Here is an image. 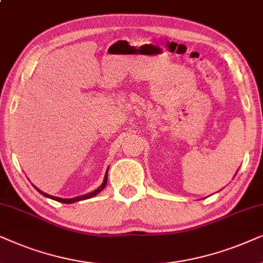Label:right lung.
<instances>
[{"mask_svg":"<svg viewBox=\"0 0 263 263\" xmlns=\"http://www.w3.org/2000/svg\"><path fill=\"white\" fill-rule=\"evenodd\" d=\"M107 181H108V171H107V173H106V176H104V180H103V183H102V185H101V186L99 187V189H96L95 191H92V192H90V194H86V195H84V196H79V197H74V198H60V197H54V196H50V195H48V194H44L43 191H41V190H38V192H41L42 195L43 196H45V197H48V198H51V199H55V201H58V202H61V203H73V202H78V201H82V199H87V198H91V197H93V196H96L97 194H100L101 191L103 190L104 189V186H106V184H107Z\"/></svg>","mask_w":263,"mask_h":263,"instance_id":"1","label":"right lung"}]
</instances>
